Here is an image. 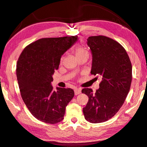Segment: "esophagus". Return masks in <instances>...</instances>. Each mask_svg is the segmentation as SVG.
Masks as SVG:
<instances>
[{
	"mask_svg": "<svg viewBox=\"0 0 147 147\" xmlns=\"http://www.w3.org/2000/svg\"><path fill=\"white\" fill-rule=\"evenodd\" d=\"M82 92V90L81 89H80V88H76V89H74V94L75 95H78L79 94H80Z\"/></svg>",
	"mask_w": 147,
	"mask_h": 147,
	"instance_id": "34e87169",
	"label": "esophagus"
}]
</instances>
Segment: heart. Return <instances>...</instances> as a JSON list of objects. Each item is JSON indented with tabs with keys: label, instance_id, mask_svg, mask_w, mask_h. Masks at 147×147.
I'll return each mask as SVG.
<instances>
[{
	"label": "heart",
	"instance_id": "heart-1",
	"mask_svg": "<svg viewBox=\"0 0 147 147\" xmlns=\"http://www.w3.org/2000/svg\"><path fill=\"white\" fill-rule=\"evenodd\" d=\"M75 54L76 57H82V56H89V53H88L86 48L84 46H78L75 49ZM63 58H61V61H62Z\"/></svg>",
	"mask_w": 147,
	"mask_h": 147
}]
</instances>
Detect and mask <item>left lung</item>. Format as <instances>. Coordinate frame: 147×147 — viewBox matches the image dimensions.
Here are the masks:
<instances>
[{
	"mask_svg": "<svg viewBox=\"0 0 147 147\" xmlns=\"http://www.w3.org/2000/svg\"><path fill=\"white\" fill-rule=\"evenodd\" d=\"M87 46L92 54V74L101 77L100 88L82 90L89 97L83 108L87 121L98 123L107 121L123 105L132 82V65L121 44L105 36H89Z\"/></svg>",
	"mask_w": 147,
	"mask_h": 147,
	"instance_id": "1",
	"label": "left lung"
}]
</instances>
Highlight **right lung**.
Segmentation results:
<instances>
[{"label": "right lung", "instance_id": "add662e5", "mask_svg": "<svg viewBox=\"0 0 147 147\" xmlns=\"http://www.w3.org/2000/svg\"><path fill=\"white\" fill-rule=\"evenodd\" d=\"M78 40V36L39 39L26 47L18 58L16 73L21 96L40 121L55 124L63 119L74 90L61 87L54 90L51 83L62 56Z\"/></svg>", "mask_w": 147, "mask_h": 147}]
</instances>
